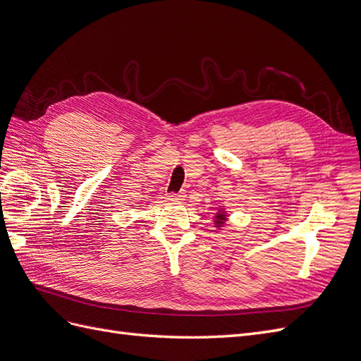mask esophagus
<instances>
[{"label": "esophagus", "instance_id": "1", "mask_svg": "<svg viewBox=\"0 0 361 361\" xmlns=\"http://www.w3.org/2000/svg\"><path fill=\"white\" fill-rule=\"evenodd\" d=\"M185 197H187V194H185V191H180V192H171V194H169V200L170 202H183L185 200Z\"/></svg>", "mask_w": 361, "mask_h": 361}]
</instances>
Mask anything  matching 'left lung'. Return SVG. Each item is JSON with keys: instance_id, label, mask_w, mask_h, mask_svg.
Masks as SVG:
<instances>
[{"instance_id": "1", "label": "left lung", "mask_w": 361, "mask_h": 361, "mask_svg": "<svg viewBox=\"0 0 361 361\" xmlns=\"http://www.w3.org/2000/svg\"><path fill=\"white\" fill-rule=\"evenodd\" d=\"M227 220H228V211L224 206H218L216 212L214 215V227H216L218 231H220V228L227 223Z\"/></svg>"}]
</instances>
